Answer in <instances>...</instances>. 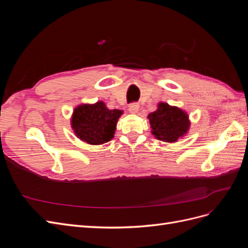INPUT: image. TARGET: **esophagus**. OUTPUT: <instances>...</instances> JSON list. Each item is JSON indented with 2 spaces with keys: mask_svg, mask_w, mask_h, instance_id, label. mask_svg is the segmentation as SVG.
<instances>
[{
  "mask_svg": "<svg viewBox=\"0 0 248 248\" xmlns=\"http://www.w3.org/2000/svg\"><path fill=\"white\" fill-rule=\"evenodd\" d=\"M129 111L132 112V114H137V112L139 111L140 109V104L137 103V102H133V103H130L129 104Z\"/></svg>",
  "mask_w": 248,
  "mask_h": 248,
  "instance_id": "esophagus-1",
  "label": "esophagus"
}]
</instances>
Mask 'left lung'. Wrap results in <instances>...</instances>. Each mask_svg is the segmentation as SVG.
Wrapping results in <instances>:
<instances>
[{
  "instance_id": "8db88e82",
  "label": "left lung",
  "mask_w": 248,
  "mask_h": 248,
  "mask_svg": "<svg viewBox=\"0 0 248 248\" xmlns=\"http://www.w3.org/2000/svg\"><path fill=\"white\" fill-rule=\"evenodd\" d=\"M152 134L157 139L168 142H175L188 131L190 122L188 115L176 107L160 102L158 108L149 114Z\"/></svg>"
}]
</instances>
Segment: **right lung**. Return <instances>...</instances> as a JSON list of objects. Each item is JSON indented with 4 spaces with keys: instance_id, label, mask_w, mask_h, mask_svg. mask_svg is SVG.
Here are the masks:
<instances>
[{
    "instance_id": "right-lung-1",
    "label": "right lung",
    "mask_w": 248,
    "mask_h": 248,
    "mask_svg": "<svg viewBox=\"0 0 248 248\" xmlns=\"http://www.w3.org/2000/svg\"><path fill=\"white\" fill-rule=\"evenodd\" d=\"M121 115L122 110L108 109L103 101L81 104L73 111L71 126L79 140L90 145H101L114 138Z\"/></svg>"
}]
</instances>
